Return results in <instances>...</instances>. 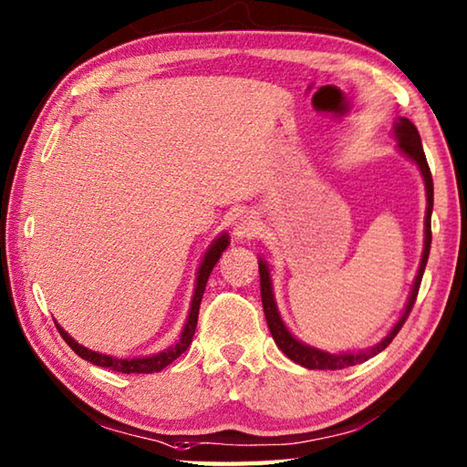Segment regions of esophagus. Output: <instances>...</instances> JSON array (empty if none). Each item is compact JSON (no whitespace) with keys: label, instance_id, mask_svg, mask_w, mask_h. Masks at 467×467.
Masks as SVG:
<instances>
[{"label":"esophagus","instance_id":"obj_1","mask_svg":"<svg viewBox=\"0 0 467 467\" xmlns=\"http://www.w3.org/2000/svg\"><path fill=\"white\" fill-rule=\"evenodd\" d=\"M231 231L234 234V239H249V236H253L257 231V216L249 210L236 212L231 223Z\"/></svg>","mask_w":467,"mask_h":467}]
</instances>
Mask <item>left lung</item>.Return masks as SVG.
I'll list each match as a JSON object with an SVG mask.
<instances>
[{"mask_svg": "<svg viewBox=\"0 0 467 467\" xmlns=\"http://www.w3.org/2000/svg\"><path fill=\"white\" fill-rule=\"evenodd\" d=\"M392 134L396 139V149L402 152L406 159H410L414 165L419 167V171L422 175V182H425V192H427V214H425V247H422V257L419 263V271L417 277H414V284L410 287L409 300H406V306L402 310L400 318L396 320V325L389 328V333L381 338L379 343H376L369 349H361V351H341V353H328L317 349V347L306 345L296 338L290 328L285 327V322L279 315L277 310V302H275V294H274V284H271V275H269V267L267 263L259 257V277H261V302H263V312H265V320L267 327L271 330V337H274L275 345L284 351L285 358H290L292 361L298 363L302 368L308 369H345L349 366H358V363L368 361L369 358H374L379 351H384L386 347L392 343V338L398 335V330L402 328V325L409 318L410 310L414 306V300H417L419 287H420V279L422 274H425L427 267V259H429V251H431V214H433V177H431V169L427 165V157L425 150H422V142L419 137L417 126H414L409 118H398L392 126Z\"/></svg>", "mask_w": 467, "mask_h": 467, "instance_id": "left-lung-1", "label": "left lung"}]
</instances>
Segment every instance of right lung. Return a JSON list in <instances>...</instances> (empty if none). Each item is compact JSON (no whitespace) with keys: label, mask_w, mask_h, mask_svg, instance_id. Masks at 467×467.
I'll return each mask as SVG.
<instances>
[{"label":"right lung","mask_w":467,"mask_h":467,"mask_svg":"<svg viewBox=\"0 0 467 467\" xmlns=\"http://www.w3.org/2000/svg\"><path fill=\"white\" fill-rule=\"evenodd\" d=\"M228 244H231V236H228L226 233H220L216 239L212 241L210 247L206 249L204 257H202V263H200V267H198L196 287H193L188 320H185L182 335L175 341V345L167 347V349L159 351L155 355H145V358H114V355L91 351V349H88V347L79 345L69 333H67V330L61 325H58V322H55L57 328H58V333H61V337L65 338V343L69 345L71 349L78 353L81 359L93 363V366L108 368V369H112V371H120V374H152V371H161L163 368H167L169 363L180 358L182 353H185V349H188V347L192 345V337H193V333H196L200 302H202V296H204V290H206V282H208V277L212 274V269H214L220 255H223Z\"/></svg>","instance_id":"right-lung-1"}]
</instances>
